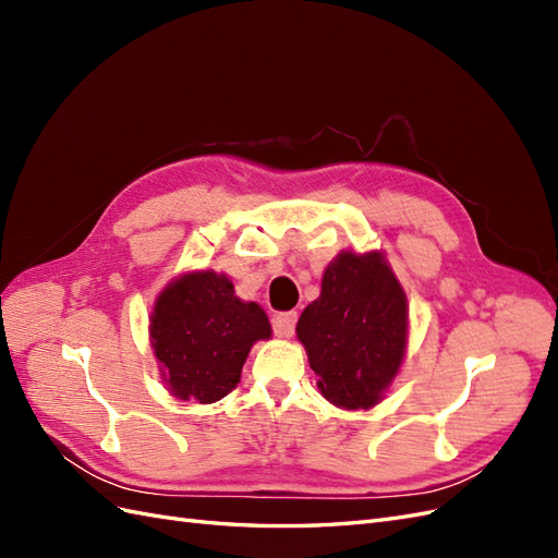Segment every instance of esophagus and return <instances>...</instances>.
Returning a JSON list of instances; mask_svg holds the SVG:
<instances>
[{
    "mask_svg": "<svg viewBox=\"0 0 558 558\" xmlns=\"http://www.w3.org/2000/svg\"><path fill=\"white\" fill-rule=\"evenodd\" d=\"M298 312H281L275 316V332L279 337H291L295 332Z\"/></svg>",
    "mask_w": 558,
    "mask_h": 558,
    "instance_id": "obj_1",
    "label": "esophagus"
}]
</instances>
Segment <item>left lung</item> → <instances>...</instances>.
<instances>
[{"label": "left lung", "mask_w": 558, "mask_h": 558, "mask_svg": "<svg viewBox=\"0 0 558 558\" xmlns=\"http://www.w3.org/2000/svg\"><path fill=\"white\" fill-rule=\"evenodd\" d=\"M298 340L320 396L340 410L379 404L410 340L408 295L384 251H340L324 269L320 295L298 318Z\"/></svg>", "instance_id": "8db88e82"}]
</instances>
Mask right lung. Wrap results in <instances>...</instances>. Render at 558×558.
Segmentation results:
<instances>
[{
	"label": "right lung",
	"mask_w": 558,
	"mask_h": 558,
	"mask_svg": "<svg viewBox=\"0 0 558 558\" xmlns=\"http://www.w3.org/2000/svg\"><path fill=\"white\" fill-rule=\"evenodd\" d=\"M272 326L258 302L234 295L232 279L214 269L181 272L158 293L148 340L170 396L211 404L240 384L251 347Z\"/></svg>",
	"instance_id": "1"
}]
</instances>
